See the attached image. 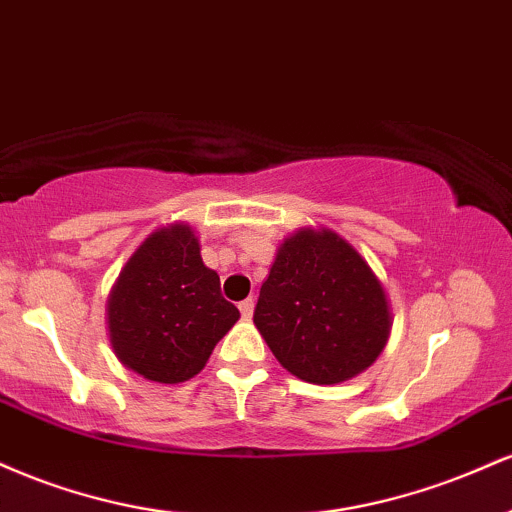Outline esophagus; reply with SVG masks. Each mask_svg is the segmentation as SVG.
I'll use <instances>...</instances> for the list:
<instances>
[{
    "mask_svg": "<svg viewBox=\"0 0 512 512\" xmlns=\"http://www.w3.org/2000/svg\"><path fill=\"white\" fill-rule=\"evenodd\" d=\"M252 313H255V298H245V301L240 303V315H243L245 320H250Z\"/></svg>",
    "mask_w": 512,
    "mask_h": 512,
    "instance_id": "1",
    "label": "esophagus"
}]
</instances>
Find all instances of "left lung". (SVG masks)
<instances>
[{"label": "left lung", "instance_id": "obj_1", "mask_svg": "<svg viewBox=\"0 0 512 512\" xmlns=\"http://www.w3.org/2000/svg\"><path fill=\"white\" fill-rule=\"evenodd\" d=\"M252 320L276 361L315 385L373 366L392 327L380 279L330 228H298L279 245Z\"/></svg>", "mask_w": 512, "mask_h": 512}]
</instances>
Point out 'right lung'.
Listing matches in <instances>:
<instances>
[{"mask_svg": "<svg viewBox=\"0 0 512 512\" xmlns=\"http://www.w3.org/2000/svg\"><path fill=\"white\" fill-rule=\"evenodd\" d=\"M221 281L199 255L187 223L158 228L129 257L108 298L115 356L154 383H185L207 366L219 339L238 322Z\"/></svg>", "mask_w": 512, "mask_h": 512, "instance_id": "add662e5", "label": "right lung"}]
</instances>
